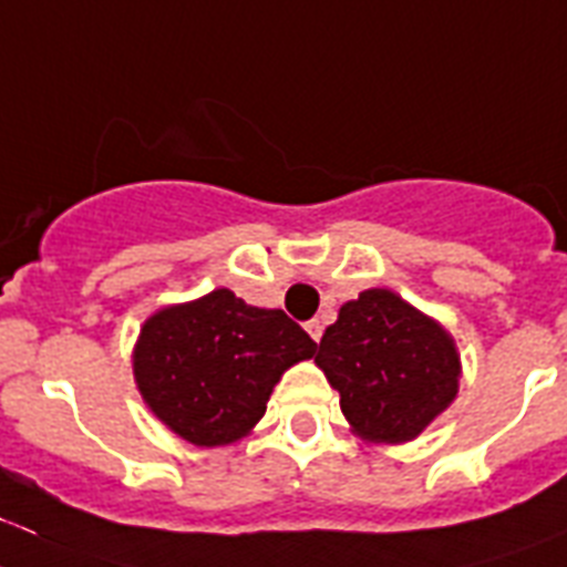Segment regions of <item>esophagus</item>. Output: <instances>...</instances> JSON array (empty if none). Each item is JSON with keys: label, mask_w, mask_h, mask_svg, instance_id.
Returning a JSON list of instances; mask_svg holds the SVG:
<instances>
[{"label": "esophagus", "mask_w": 567, "mask_h": 567, "mask_svg": "<svg viewBox=\"0 0 567 567\" xmlns=\"http://www.w3.org/2000/svg\"><path fill=\"white\" fill-rule=\"evenodd\" d=\"M307 333H310L316 341H321V333H324V321H318V318L307 321Z\"/></svg>", "instance_id": "obj_1"}]
</instances>
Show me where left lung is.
Here are the masks:
<instances>
[{"instance_id":"8db88e82","label":"left lung","mask_w":567,"mask_h":567,"mask_svg":"<svg viewBox=\"0 0 567 567\" xmlns=\"http://www.w3.org/2000/svg\"><path fill=\"white\" fill-rule=\"evenodd\" d=\"M318 368L364 441H414L457 394L455 341L400 295L368 289L321 336Z\"/></svg>"}]
</instances>
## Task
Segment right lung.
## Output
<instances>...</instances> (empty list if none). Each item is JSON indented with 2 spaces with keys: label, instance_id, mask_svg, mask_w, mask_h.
I'll return each instance as SVG.
<instances>
[{
  "label": "right lung",
  "instance_id": "1",
  "mask_svg": "<svg viewBox=\"0 0 567 567\" xmlns=\"http://www.w3.org/2000/svg\"><path fill=\"white\" fill-rule=\"evenodd\" d=\"M316 348L284 310H260L231 289H214L150 318L133 371L153 414L179 437L226 446L264 417L280 373Z\"/></svg>",
  "mask_w": 567,
  "mask_h": 567
}]
</instances>
